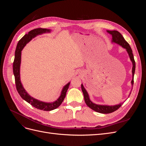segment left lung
<instances>
[{
  "label": "left lung",
  "instance_id": "1",
  "mask_svg": "<svg viewBox=\"0 0 146 146\" xmlns=\"http://www.w3.org/2000/svg\"><path fill=\"white\" fill-rule=\"evenodd\" d=\"M107 32L112 35V41L118 44L121 45L122 47L126 48V50L128 52V54L129 55L131 61L132 63H133V68H132V74H133V79L131 80V84L132 85H133L134 83V74L135 71V61L134 60V56L133 52H132L131 48L129 45V44L128 43L122 36V35L119 33L117 31L113 30V31H110L108 30ZM82 86V90L84 95V99H85V102L86 104L87 105L88 107H89L92 110H93L94 111L98 112L100 113H103V114H108L111 113L114 111H116L117 109H119L121 107V105L123 104H120L117 105H114V106H107V105H97L94 103H92V102L90 100L89 98V96L85 88L83 87V85H81Z\"/></svg>",
  "mask_w": 146,
  "mask_h": 146
}]
</instances>
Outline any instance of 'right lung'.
Returning <instances> with one entry per match:
<instances>
[{
  "instance_id": "right-lung-1",
  "label": "right lung",
  "mask_w": 146,
  "mask_h": 146,
  "mask_svg": "<svg viewBox=\"0 0 146 146\" xmlns=\"http://www.w3.org/2000/svg\"><path fill=\"white\" fill-rule=\"evenodd\" d=\"M50 30L46 29L38 28L31 30L27 34H25L19 41L18 43H17L15 51V60L14 61H13V74H14L15 76L16 87L19 94L21 96L22 98L25 100L26 102H27L31 105H32L33 107L37 109L43 110V111H51V110H55L58 108L62 104L63 101L64 100L66 97V92H67L68 90L70 83H68L67 85L64 86L62 91H61V94L60 96V98L55 102H43L38 100L32 98V97H30L24 90L20 80V64L21 51L24 47V46L26 45V44L29 42L33 38L35 37L38 35H40L46 32H50Z\"/></svg>"
}]
</instances>
